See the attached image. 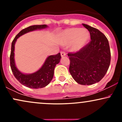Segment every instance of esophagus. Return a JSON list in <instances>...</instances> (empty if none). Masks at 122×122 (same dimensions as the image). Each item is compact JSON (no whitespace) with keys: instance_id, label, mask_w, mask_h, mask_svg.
Masks as SVG:
<instances>
[{"instance_id":"34e87169","label":"esophagus","mask_w":122,"mask_h":122,"mask_svg":"<svg viewBox=\"0 0 122 122\" xmlns=\"http://www.w3.org/2000/svg\"><path fill=\"white\" fill-rule=\"evenodd\" d=\"M61 57H64L66 56V53L64 51H61Z\"/></svg>"}]
</instances>
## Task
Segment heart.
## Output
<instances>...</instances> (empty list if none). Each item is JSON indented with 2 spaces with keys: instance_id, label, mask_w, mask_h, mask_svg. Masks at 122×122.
Instances as JSON below:
<instances>
[{
  "instance_id": "obj_1",
  "label": "heart",
  "mask_w": 122,
  "mask_h": 122,
  "mask_svg": "<svg viewBox=\"0 0 122 122\" xmlns=\"http://www.w3.org/2000/svg\"><path fill=\"white\" fill-rule=\"evenodd\" d=\"M90 39L89 32L85 29L73 27L63 30L58 34V42L62 45L69 44L72 52L80 51L86 45Z\"/></svg>"
}]
</instances>
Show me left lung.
Returning <instances> with one entry per match:
<instances>
[{
	"instance_id": "1",
	"label": "left lung",
	"mask_w": 122,
	"mask_h": 122,
	"mask_svg": "<svg viewBox=\"0 0 122 122\" xmlns=\"http://www.w3.org/2000/svg\"><path fill=\"white\" fill-rule=\"evenodd\" d=\"M89 31L90 42L75 53H68L69 72L81 85H92L100 81L107 73L111 61L108 41L97 29L82 24Z\"/></svg>"
}]
</instances>
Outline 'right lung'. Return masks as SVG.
I'll use <instances>...</instances> for the list:
<instances>
[{
    "label": "right lung",
    "instance_id": "add662e5",
    "mask_svg": "<svg viewBox=\"0 0 122 122\" xmlns=\"http://www.w3.org/2000/svg\"><path fill=\"white\" fill-rule=\"evenodd\" d=\"M48 27L46 25H33L21 30L12 41L11 51L10 54V66L15 77L22 85L28 88L38 89L47 86L52 80L56 65L60 62L61 54L59 53L56 55L49 56L46 58L43 65L40 69L33 73L25 74L21 72L16 68L15 62L14 51L15 44L18 38L25 34L37 30H42Z\"/></svg>",
    "mask_w": 122,
    "mask_h": 122
}]
</instances>
